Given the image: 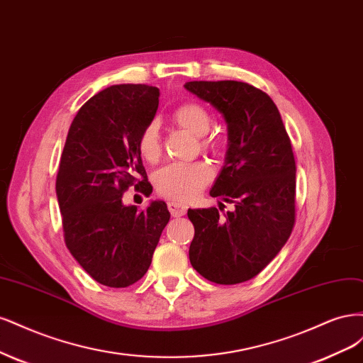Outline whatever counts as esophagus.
<instances>
[{
  "label": "esophagus",
  "mask_w": 363,
  "mask_h": 363,
  "mask_svg": "<svg viewBox=\"0 0 363 363\" xmlns=\"http://www.w3.org/2000/svg\"><path fill=\"white\" fill-rule=\"evenodd\" d=\"M167 208H169V211L173 217H182L186 213V206L181 205L178 202H169Z\"/></svg>",
  "instance_id": "1"
}]
</instances>
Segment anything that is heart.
<instances>
[{
	"label": "heart",
	"mask_w": 363,
	"mask_h": 363,
	"mask_svg": "<svg viewBox=\"0 0 363 363\" xmlns=\"http://www.w3.org/2000/svg\"><path fill=\"white\" fill-rule=\"evenodd\" d=\"M172 121L191 134L202 137L213 126V116L205 105L189 101L174 107ZM203 150L218 152L221 142L216 137H205L201 143ZM137 147L140 155L147 162H155L161 155V140L158 125L155 122L147 123L138 134ZM213 179V170L203 161L191 162H170L154 173V185L160 196L174 202H190Z\"/></svg>",
	"instance_id": "1"
}]
</instances>
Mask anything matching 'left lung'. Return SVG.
Here are the masks:
<instances>
[{
	"label": "left lung",
	"instance_id": "obj_1",
	"mask_svg": "<svg viewBox=\"0 0 363 363\" xmlns=\"http://www.w3.org/2000/svg\"><path fill=\"white\" fill-rule=\"evenodd\" d=\"M185 89L225 116L226 164L209 194L235 205L225 217L217 208L189 209L190 262L214 284H241L274 259L294 228V152L265 91L241 81H190Z\"/></svg>",
	"mask_w": 363,
	"mask_h": 363
}]
</instances>
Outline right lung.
<instances>
[{
    "instance_id": "right-lung-1",
    "label": "right lung",
    "mask_w": 363,
    "mask_h": 363,
    "mask_svg": "<svg viewBox=\"0 0 363 363\" xmlns=\"http://www.w3.org/2000/svg\"><path fill=\"white\" fill-rule=\"evenodd\" d=\"M160 90L118 84L90 98L69 128L55 191L69 252L96 282L126 288L142 279L161 232L167 205L154 201L143 211L122 203L130 186L150 196L152 185L137 147L152 122Z\"/></svg>"
}]
</instances>
